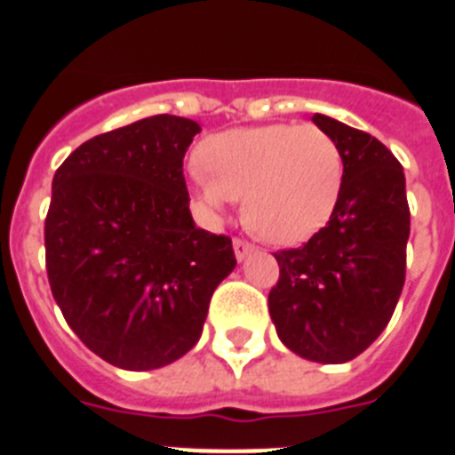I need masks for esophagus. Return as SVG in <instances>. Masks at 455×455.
Instances as JSON below:
<instances>
[{"label":"esophagus","mask_w":455,"mask_h":455,"mask_svg":"<svg viewBox=\"0 0 455 455\" xmlns=\"http://www.w3.org/2000/svg\"><path fill=\"white\" fill-rule=\"evenodd\" d=\"M252 251H255V246H252V243H248V241H243V239H235V255L239 262H243V259H246Z\"/></svg>","instance_id":"1"}]
</instances>
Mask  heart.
Listing matches in <instances>:
<instances>
[{"label": "heart", "mask_w": 455, "mask_h": 455, "mask_svg": "<svg viewBox=\"0 0 455 455\" xmlns=\"http://www.w3.org/2000/svg\"><path fill=\"white\" fill-rule=\"evenodd\" d=\"M188 182L209 219L243 196V216L275 243H300L331 220L344 184L337 140L316 124L236 127L209 136Z\"/></svg>", "instance_id": "1"}]
</instances>
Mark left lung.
Instances as JSON below:
<instances>
[{
  "instance_id": "obj_1",
  "label": "left lung",
  "mask_w": 455,
  "mask_h": 455,
  "mask_svg": "<svg viewBox=\"0 0 455 455\" xmlns=\"http://www.w3.org/2000/svg\"><path fill=\"white\" fill-rule=\"evenodd\" d=\"M312 123L337 140L344 184L325 228L275 252L280 280L268 312L289 351L341 364L371 347L399 303L410 209L403 168L380 140L323 114Z\"/></svg>"
}]
</instances>
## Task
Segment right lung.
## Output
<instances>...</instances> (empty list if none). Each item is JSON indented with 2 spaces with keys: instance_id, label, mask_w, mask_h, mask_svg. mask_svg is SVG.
I'll use <instances>...</instances> for the list:
<instances>
[{
  "instance_id": "obj_1",
  "label": "right lung",
  "mask_w": 455,
  "mask_h": 455,
  "mask_svg": "<svg viewBox=\"0 0 455 455\" xmlns=\"http://www.w3.org/2000/svg\"><path fill=\"white\" fill-rule=\"evenodd\" d=\"M196 120L150 116L86 140L52 180L45 262L56 305L127 371L175 363L203 335L232 239L196 228L182 162Z\"/></svg>"
}]
</instances>
